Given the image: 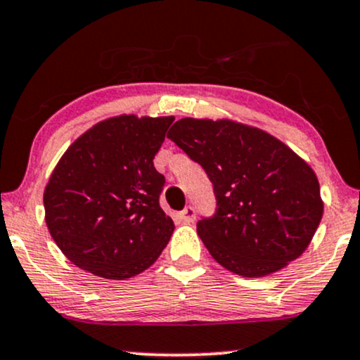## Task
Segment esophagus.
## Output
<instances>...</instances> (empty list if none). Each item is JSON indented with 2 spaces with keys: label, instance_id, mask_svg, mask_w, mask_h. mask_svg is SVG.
<instances>
[{
  "label": "esophagus",
  "instance_id": "esophagus-1",
  "mask_svg": "<svg viewBox=\"0 0 360 360\" xmlns=\"http://www.w3.org/2000/svg\"><path fill=\"white\" fill-rule=\"evenodd\" d=\"M181 221L185 223H193L195 221V208L193 207H186L184 212L180 213Z\"/></svg>",
  "mask_w": 360,
  "mask_h": 360
}]
</instances>
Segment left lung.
<instances>
[{"mask_svg": "<svg viewBox=\"0 0 360 360\" xmlns=\"http://www.w3.org/2000/svg\"><path fill=\"white\" fill-rule=\"evenodd\" d=\"M167 137L213 184L217 213L197 231L217 263L263 278L304 253L324 203L314 170L286 143L230 119H180Z\"/></svg>", "mask_w": 360, "mask_h": 360, "instance_id": "1", "label": "left lung"}]
</instances>
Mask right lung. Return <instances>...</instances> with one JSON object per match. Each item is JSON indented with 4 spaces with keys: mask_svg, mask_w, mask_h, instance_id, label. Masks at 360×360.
<instances>
[{
    "mask_svg": "<svg viewBox=\"0 0 360 360\" xmlns=\"http://www.w3.org/2000/svg\"><path fill=\"white\" fill-rule=\"evenodd\" d=\"M174 120L115 115L92 125L59 158L44 188V220L77 268L124 281L160 256L175 225L158 205L165 179L153 158Z\"/></svg>",
    "mask_w": 360,
    "mask_h": 360,
    "instance_id": "add662e5",
    "label": "right lung"
}]
</instances>
